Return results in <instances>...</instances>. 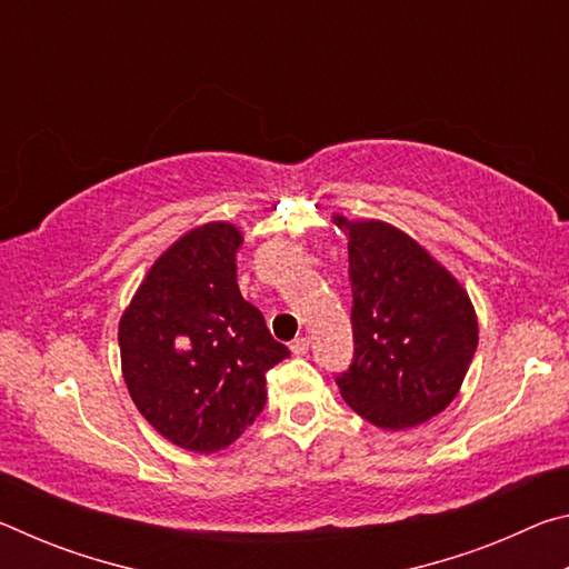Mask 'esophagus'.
Instances as JSON below:
<instances>
[{
    "label": "esophagus",
    "mask_w": 569,
    "mask_h": 569,
    "mask_svg": "<svg viewBox=\"0 0 569 569\" xmlns=\"http://www.w3.org/2000/svg\"><path fill=\"white\" fill-rule=\"evenodd\" d=\"M308 349H311V339H308V336H298L296 341H291V351L296 356H306Z\"/></svg>",
    "instance_id": "1"
}]
</instances>
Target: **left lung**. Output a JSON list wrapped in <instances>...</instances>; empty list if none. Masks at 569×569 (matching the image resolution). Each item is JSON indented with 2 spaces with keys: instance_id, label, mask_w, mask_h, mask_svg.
I'll return each instance as SVG.
<instances>
[{
  "instance_id": "obj_1",
  "label": "left lung",
  "mask_w": 569,
  "mask_h": 569,
  "mask_svg": "<svg viewBox=\"0 0 569 569\" xmlns=\"http://www.w3.org/2000/svg\"><path fill=\"white\" fill-rule=\"evenodd\" d=\"M353 359L336 377L346 403L381 429H409L457 397L479 331L465 288L389 223H349Z\"/></svg>"
}]
</instances>
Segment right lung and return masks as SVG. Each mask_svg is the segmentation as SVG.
Instances as JSON below:
<instances>
[{"label": "right lung", "mask_w": 569, "mask_h": 569, "mask_svg": "<svg viewBox=\"0 0 569 569\" xmlns=\"http://www.w3.org/2000/svg\"><path fill=\"white\" fill-rule=\"evenodd\" d=\"M243 238L208 223L162 253L120 319L122 377L152 427L190 451H218L266 407V373L291 351L243 301Z\"/></svg>", "instance_id": "obj_1"}]
</instances>
